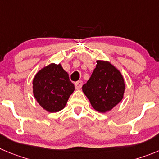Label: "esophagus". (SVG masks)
<instances>
[{"label":"esophagus","mask_w":159,"mask_h":159,"mask_svg":"<svg viewBox=\"0 0 159 159\" xmlns=\"http://www.w3.org/2000/svg\"><path fill=\"white\" fill-rule=\"evenodd\" d=\"M82 81H77L76 83H75V89H80L81 88V86H82Z\"/></svg>","instance_id":"34e87169"}]
</instances>
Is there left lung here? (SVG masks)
<instances>
[{"mask_svg":"<svg viewBox=\"0 0 159 159\" xmlns=\"http://www.w3.org/2000/svg\"><path fill=\"white\" fill-rule=\"evenodd\" d=\"M91 77L82 86L92 107L105 113L111 111L123 99L125 81L121 72L107 61L97 60Z\"/></svg>","mask_w":159,"mask_h":159,"instance_id":"8db88e82","label":"left lung"}]
</instances>
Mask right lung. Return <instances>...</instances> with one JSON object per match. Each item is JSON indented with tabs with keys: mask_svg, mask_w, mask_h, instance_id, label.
Segmentation results:
<instances>
[{
	"mask_svg": "<svg viewBox=\"0 0 159 159\" xmlns=\"http://www.w3.org/2000/svg\"><path fill=\"white\" fill-rule=\"evenodd\" d=\"M75 84L61 64L51 63L40 70L33 80V93L38 103L48 112H58L66 106Z\"/></svg>",
	"mask_w": 159,
	"mask_h": 159,
	"instance_id": "right-lung-1",
	"label": "right lung"
}]
</instances>
